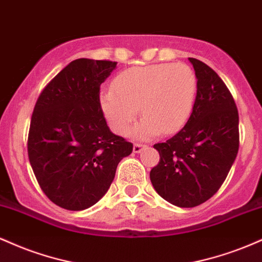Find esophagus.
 Wrapping results in <instances>:
<instances>
[{
	"mask_svg": "<svg viewBox=\"0 0 262 262\" xmlns=\"http://www.w3.org/2000/svg\"><path fill=\"white\" fill-rule=\"evenodd\" d=\"M145 148V145L144 144H140V143H135L134 146H133V151L134 152H140L141 150Z\"/></svg>",
	"mask_w": 262,
	"mask_h": 262,
	"instance_id": "1",
	"label": "esophagus"
}]
</instances>
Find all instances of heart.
Instances as JSON below:
<instances>
[{
    "label": "heart",
    "mask_w": 262,
    "mask_h": 262,
    "mask_svg": "<svg viewBox=\"0 0 262 262\" xmlns=\"http://www.w3.org/2000/svg\"><path fill=\"white\" fill-rule=\"evenodd\" d=\"M197 93V76L188 65L155 64L124 70L102 93L104 116L116 133L127 134L138 116L135 135L148 139L179 130L188 119Z\"/></svg>",
    "instance_id": "heart-1"
}]
</instances>
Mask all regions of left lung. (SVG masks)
Masks as SVG:
<instances>
[{"instance_id":"obj_1","label":"left lung","mask_w":262,"mask_h":262,"mask_svg":"<svg viewBox=\"0 0 262 262\" xmlns=\"http://www.w3.org/2000/svg\"><path fill=\"white\" fill-rule=\"evenodd\" d=\"M189 61L197 76L193 110L179 133L155 144L160 160L150 171L155 191L182 208L217 193L239 150V114L230 91L208 65Z\"/></svg>"}]
</instances>
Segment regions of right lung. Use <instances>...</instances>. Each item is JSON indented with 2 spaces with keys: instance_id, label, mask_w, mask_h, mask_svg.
<instances>
[{
  "instance_id": "right-lung-1",
  "label": "right lung",
  "mask_w": 262,
  "mask_h": 262,
  "mask_svg": "<svg viewBox=\"0 0 262 262\" xmlns=\"http://www.w3.org/2000/svg\"><path fill=\"white\" fill-rule=\"evenodd\" d=\"M110 60L76 59L44 87L33 111L28 158L45 196L82 210L106 194L133 144L108 128L100 89L116 69Z\"/></svg>"
}]
</instances>
